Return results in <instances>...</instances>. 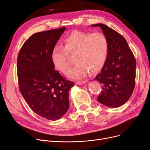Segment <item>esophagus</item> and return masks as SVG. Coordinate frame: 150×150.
I'll use <instances>...</instances> for the list:
<instances>
[{"label": "esophagus", "instance_id": "esophagus-1", "mask_svg": "<svg viewBox=\"0 0 150 150\" xmlns=\"http://www.w3.org/2000/svg\"><path fill=\"white\" fill-rule=\"evenodd\" d=\"M86 82L85 81H77L76 82V84H78V85H82V84H84Z\"/></svg>", "mask_w": 150, "mask_h": 150}]
</instances>
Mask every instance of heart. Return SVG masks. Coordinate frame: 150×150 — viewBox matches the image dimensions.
Segmentation results:
<instances>
[{
    "instance_id": "1",
    "label": "heart",
    "mask_w": 150,
    "mask_h": 150,
    "mask_svg": "<svg viewBox=\"0 0 150 150\" xmlns=\"http://www.w3.org/2000/svg\"><path fill=\"white\" fill-rule=\"evenodd\" d=\"M108 51V40L103 33L74 30L63 40V47H53L51 58L56 69L65 73L71 64L69 56L74 55L76 63L68 71L67 76L72 79H81L89 71H100L106 62Z\"/></svg>"
}]
</instances>
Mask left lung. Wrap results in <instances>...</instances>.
<instances>
[{"label": "left lung", "instance_id": "obj_1", "mask_svg": "<svg viewBox=\"0 0 150 150\" xmlns=\"http://www.w3.org/2000/svg\"><path fill=\"white\" fill-rule=\"evenodd\" d=\"M100 27L109 42L106 62L94 79L102 84L98 101L108 107L117 108L128 101L134 90L137 62L126 39L103 24Z\"/></svg>", "mask_w": 150, "mask_h": 150}]
</instances>
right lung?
<instances>
[{
    "mask_svg": "<svg viewBox=\"0 0 150 150\" xmlns=\"http://www.w3.org/2000/svg\"><path fill=\"white\" fill-rule=\"evenodd\" d=\"M66 27L34 34L18 54L17 77L21 94L32 110L56 120L69 108V92L74 86L54 70L51 55Z\"/></svg>",
    "mask_w": 150,
    "mask_h": 150,
    "instance_id": "add662e5",
    "label": "right lung"
}]
</instances>
